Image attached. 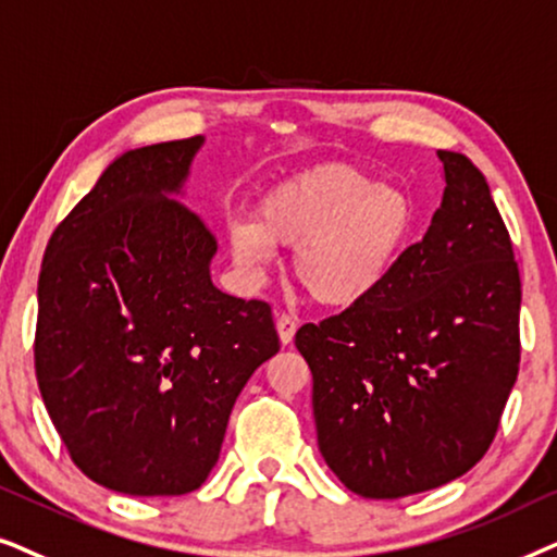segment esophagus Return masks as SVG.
<instances>
[{"label": "esophagus", "mask_w": 557, "mask_h": 557, "mask_svg": "<svg viewBox=\"0 0 557 557\" xmlns=\"http://www.w3.org/2000/svg\"><path fill=\"white\" fill-rule=\"evenodd\" d=\"M274 325H277V336H280V344L287 346L293 344V336H295V329H298V323L293 321L290 315H277V321H274Z\"/></svg>", "instance_id": "esophagus-1"}]
</instances>
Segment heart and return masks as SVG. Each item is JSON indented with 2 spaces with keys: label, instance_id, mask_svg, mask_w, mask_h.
Wrapping results in <instances>:
<instances>
[{
  "label": "heart",
  "instance_id": "b5f03b06",
  "mask_svg": "<svg viewBox=\"0 0 557 557\" xmlns=\"http://www.w3.org/2000/svg\"><path fill=\"white\" fill-rule=\"evenodd\" d=\"M418 228V203L403 185L351 165H318L267 190L255 219L232 221L228 249L242 272L262 280L274 247H295V277L310 298L348 310L389 283Z\"/></svg>",
  "mask_w": 557,
  "mask_h": 557
}]
</instances>
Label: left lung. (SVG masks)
<instances>
[{"label": "left lung", "mask_w": 557, "mask_h": 557, "mask_svg": "<svg viewBox=\"0 0 557 557\" xmlns=\"http://www.w3.org/2000/svg\"><path fill=\"white\" fill-rule=\"evenodd\" d=\"M441 209L374 298L295 346L313 372L318 448L341 484L399 499L486 454L520 367V270L486 177L438 150Z\"/></svg>", "instance_id": "1"}]
</instances>
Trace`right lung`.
<instances>
[{
    "mask_svg": "<svg viewBox=\"0 0 557 557\" xmlns=\"http://www.w3.org/2000/svg\"><path fill=\"white\" fill-rule=\"evenodd\" d=\"M203 143L111 160L50 236L40 267L42 403L73 463L119 494L201 486L236 397L280 351L270 306L213 285L216 242L177 201Z\"/></svg>",
    "mask_w": 557,
    "mask_h": 557,
    "instance_id": "1",
    "label": "right lung"
}]
</instances>
